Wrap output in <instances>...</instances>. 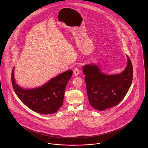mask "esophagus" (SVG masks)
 Here are the masks:
<instances>
[{"instance_id":"esophagus-1","label":"esophagus","mask_w":148,"mask_h":148,"mask_svg":"<svg viewBox=\"0 0 148 148\" xmlns=\"http://www.w3.org/2000/svg\"><path fill=\"white\" fill-rule=\"evenodd\" d=\"M73 74L75 76H77L79 74V69L77 68H74V69L73 70Z\"/></svg>"}]
</instances>
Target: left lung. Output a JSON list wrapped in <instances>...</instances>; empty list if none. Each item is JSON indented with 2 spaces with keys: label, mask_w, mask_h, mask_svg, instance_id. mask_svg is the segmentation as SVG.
Here are the masks:
<instances>
[{
  "label": "left lung",
  "mask_w": 148,
  "mask_h": 148,
  "mask_svg": "<svg viewBox=\"0 0 148 148\" xmlns=\"http://www.w3.org/2000/svg\"><path fill=\"white\" fill-rule=\"evenodd\" d=\"M126 56L127 66L119 74L108 75L95 64L83 66L89 102L95 109L103 111L115 106L126 95L133 75L132 64Z\"/></svg>",
  "instance_id": "8db88e82"
}]
</instances>
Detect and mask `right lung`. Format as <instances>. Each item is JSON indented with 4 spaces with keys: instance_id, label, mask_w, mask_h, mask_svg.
Wrapping results in <instances>:
<instances>
[{
    "instance_id": "add662e5",
    "label": "right lung",
    "mask_w": 148,
    "mask_h": 148,
    "mask_svg": "<svg viewBox=\"0 0 148 148\" xmlns=\"http://www.w3.org/2000/svg\"><path fill=\"white\" fill-rule=\"evenodd\" d=\"M73 71H66L51 78L42 86L24 89L17 84L14 78V67L12 73V83L14 92L29 108L42 114L56 113L63 106L66 86Z\"/></svg>"
}]
</instances>
